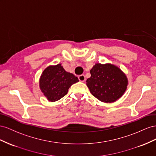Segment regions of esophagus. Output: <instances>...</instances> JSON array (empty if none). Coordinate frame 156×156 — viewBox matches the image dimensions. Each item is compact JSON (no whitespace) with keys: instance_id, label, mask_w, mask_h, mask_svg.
<instances>
[{"instance_id":"obj_1","label":"esophagus","mask_w":156,"mask_h":156,"mask_svg":"<svg viewBox=\"0 0 156 156\" xmlns=\"http://www.w3.org/2000/svg\"><path fill=\"white\" fill-rule=\"evenodd\" d=\"M78 79L79 80L80 82H84L86 80V76L82 74V75H80L78 76Z\"/></svg>"}]
</instances>
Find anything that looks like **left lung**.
Here are the masks:
<instances>
[{
    "label": "left lung",
    "instance_id": "1",
    "mask_svg": "<svg viewBox=\"0 0 156 156\" xmlns=\"http://www.w3.org/2000/svg\"><path fill=\"white\" fill-rule=\"evenodd\" d=\"M90 74L86 85L91 94L103 103H114L127 90L128 79L126 74L113 64L96 63Z\"/></svg>",
    "mask_w": 156,
    "mask_h": 156
}]
</instances>
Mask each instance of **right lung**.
Here are the masks:
<instances>
[{
	"mask_svg": "<svg viewBox=\"0 0 156 156\" xmlns=\"http://www.w3.org/2000/svg\"><path fill=\"white\" fill-rule=\"evenodd\" d=\"M78 82V78L66 72L59 63L44 69L39 80V86L49 101L55 102L67 94L69 87Z\"/></svg>",
	"mask_w": 156,
	"mask_h": 156,
	"instance_id": "obj_1",
	"label": "right lung"
}]
</instances>
